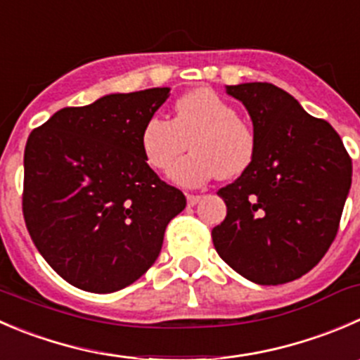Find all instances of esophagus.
Returning a JSON list of instances; mask_svg holds the SVG:
<instances>
[{
    "mask_svg": "<svg viewBox=\"0 0 360 360\" xmlns=\"http://www.w3.org/2000/svg\"><path fill=\"white\" fill-rule=\"evenodd\" d=\"M200 195H186V200H188V205L190 207H193V205H197L198 202H200Z\"/></svg>",
    "mask_w": 360,
    "mask_h": 360,
    "instance_id": "obj_1",
    "label": "esophagus"
}]
</instances>
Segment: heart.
<instances>
[{
	"instance_id": "1",
	"label": "heart",
	"mask_w": 360,
	"mask_h": 360,
	"mask_svg": "<svg viewBox=\"0 0 360 360\" xmlns=\"http://www.w3.org/2000/svg\"><path fill=\"white\" fill-rule=\"evenodd\" d=\"M193 151L170 172L177 184L204 186L214 177L232 179L246 172L257 155V135L237 117L236 107L223 96L198 87L181 96L172 120L153 116L141 131V149L151 169L167 172L188 148Z\"/></svg>"
}]
</instances>
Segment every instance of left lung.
Segmentation results:
<instances>
[{
    "label": "left lung",
    "mask_w": 360,
    "mask_h": 360,
    "mask_svg": "<svg viewBox=\"0 0 360 360\" xmlns=\"http://www.w3.org/2000/svg\"><path fill=\"white\" fill-rule=\"evenodd\" d=\"M253 121L257 155L218 191L226 216L212 229L219 257L246 280L281 285L311 271L333 244L352 184L338 131L269 82L226 86Z\"/></svg>",
    "instance_id": "8db88e82"
}]
</instances>
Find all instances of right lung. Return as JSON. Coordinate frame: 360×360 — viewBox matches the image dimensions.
<instances>
[{"instance_id":"right-lung-1","label":"right lung","mask_w":360,"mask_h":360,"mask_svg":"<svg viewBox=\"0 0 360 360\" xmlns=\"http://www.w3.org/2000/svg\"><path fill=\"white\" fill-rule=\"evenodd\" d=\"M170 87L114 93L58 110L24 149L27 232L56 273L95 294L121 290L155 264L183 191L148 165L141 131Z\"/></svg>"}]
</instances>
